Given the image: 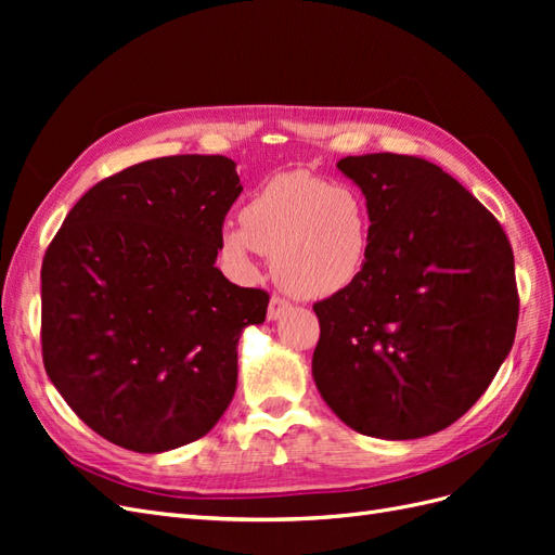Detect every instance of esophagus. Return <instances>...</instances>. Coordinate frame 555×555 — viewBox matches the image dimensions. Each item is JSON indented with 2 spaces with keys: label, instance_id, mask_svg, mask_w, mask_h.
I'll list each match as a JSON object with an SVG mask.
<instances>
[{
  "label": "esophagus",
  "instance_id": "34e87169",
  "mask_svg": "<svg viewBox=\"0 0 555 555\" xmlns=\"http://www.w3.org/2000/svg\"><path fill=\"white\" fill-rule=\"evenodd\" d=\"M289 308H292V304L287 298L280 296V294H273L271 304H268V319H280Z\"/></svg>",
  "mask_w": 555,
  "mask_h": 555
}]
</instances>
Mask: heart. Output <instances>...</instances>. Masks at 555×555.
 Returning <instances> with one entry per match:
<instances>
[{
  "label": "heart",
  "mask_w": 555,
  "mask_h": 555,
  "mask_svg": "<svg viewBox=\"0 0 555 555\" xmlns=\"http://www.w3.org/2000/svg\"><path fill=\"white\" fill-rule=\"evenodd\" d=\"M224 249L241 266L273 255L278 280L292 294L324 298L354 282L371 245V212L349 184L287 173L278 176L224 229Z\"/></svg>",
  "instance_id": "heart-1"
}]
</instances>
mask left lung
Listing matches in <instances>:
<instances>
[{"label":"left lung","mask_w":555,"mask_h":555,"mask_svg":"<svg viewBox=\"0 0 555 555\" xmlns=\"http://www.w3.org/2000/svg\"><path fill=\"white\" fill-rule=\"evenodd\" d=\"M371 212L361 273L312 306V377L361 435L414 440L489 389L518 322L514 251L500 222L422 157H345Z\"/></svg>","instance_id":"1"}]
</instances>
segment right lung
Listing matches in <instances>:
<instances>
[{"instance_id": "1", "label": "right lung", "mask_w": 555, "mask_h": 555, "mask_svg": "<svg viewBox=\"0 0 555 555\" xmlns=\"http://www.w3.org/2000/svg\"><path fill=\"white\" fill-rule=\"evenodd\" d=\"M243 192L222 155H173L96 182L41 266V351L80 422L139 453L190 444L236 391L238 338L268 292L215 266Z\"/></svg>"}]
</instances>
